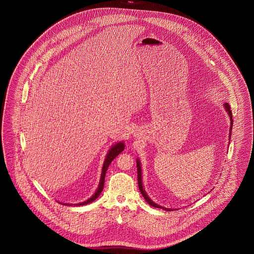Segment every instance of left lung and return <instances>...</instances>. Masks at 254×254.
I'll return each mask as SVG.
<instances>
[{
    "label": "left lung",
    "instance_id": "1",
    "mask_svg": "<svg viewBox=\"0 0 254 254\" xmlns=\"http://www.w3.org/2000/svg\"><path fill=\"white\" fill-rule=\"evenodd\" d=\"M224 108L226 109V111L228 112V114H229V116H230V120H231V126H230V137H231V133H232V129H233V116H232V111H231V108H230V106H229V104L228 103H225L224 104ZM231 139V138H230ZM137 170H138V186H139V189H140V191H141V193L143 194V196L145 197V200H146V202L149 204V205H151V206H153V207H155V208H161V209H163V210H166V211H171L172 209H170V208H166V207H163V206H161V205H158V204H156L155 202H153L150 198H149V196L147 195V193L145 192V189H144V186H143V177H142V167H141V162H140V160L137 158Z\"/></svg>",
    "mask_w": 254,
    "mask_h": 254
}]
</instances>
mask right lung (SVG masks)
<instances>
[{
  "label": "right lung",
  "instance_id": "obj_1",
  "mask_svg": "<svg viewBox=\"0 0 254 254\" xmlns=\"http://www.w3.org/2000/svg\"><path fill=\"white\" fill-rule=\"evenodd\" d=\"M125 145H124V142H118L116 144L112 145L108 151L107 153V156H106V159L104 161V164H103V168H102V174H101V179H100V183H99V186H98V189L97 190L95 191V193L90 197L88 198L87 200L83 201V202H80V203H76L74 205H77V206H80V205H85V204H88L92 201H94L95 199H97L99 197V195L101 194V192L103 191V189H104V185H105V177H106V173H107V170L109 168V164L111 163V161L120 153L123 151ZM62 204L64 205H72V204H67V203H63L61 202Z\"/></svg>",
  "mask_w": 254,
  "mask_h": 254
}]
</instances>
